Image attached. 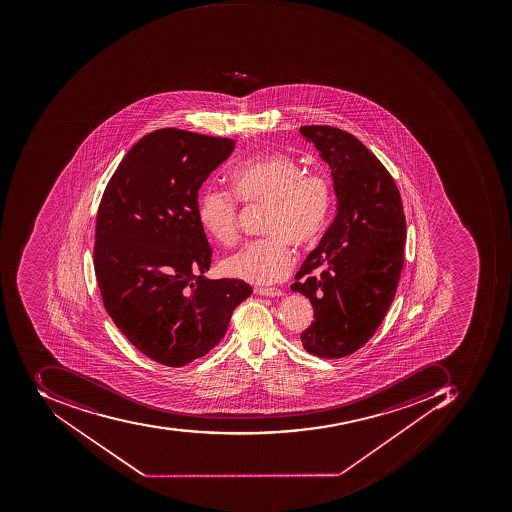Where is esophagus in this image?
<instances>
[{
    "instance_id": "34e87169",
    "label": "esophagus",
    "mask_w": 512,
    "mask_h": 512,
    "mask_svg": "<svg viewBox=\"0 0 512 512\" xmlns=\"http://www.w3.org/2000/svg\"><path fill=\"white\" fill-rule=\"evenodd\" d=\"M254 293L261 296H273V298L275 296H282L281 290L275 289V287H256Z\"/></svg>"
}]
</instances>
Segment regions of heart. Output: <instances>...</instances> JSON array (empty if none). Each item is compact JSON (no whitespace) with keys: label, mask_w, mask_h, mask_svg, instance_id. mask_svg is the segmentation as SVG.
Returning <instances> with one entry per match:
<instances>
[{"label":"heart","mask_w":512,"mask_h":512,"mask_svg":"<svg viewBox=\"0 0 512 512\" xmlns=\"http://www.w3.org/2000/svg\"><path fill=\"white\" fill-rule=\"evenodd\" d=\"M231 191L244 203L267 205L265 239L253 240L220 262L223 275L253 284L281 281L293 267L292 243L309 247L317 242L331 219V181L289 153H272L245 161L231 172ZM230 192L203 189L199 219L203 231L219 244L237 239V202Z\"/></svg>","instance_id":"heart-1"}]
</instances>
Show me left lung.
<instances>
[{
	"label": "left lung",
	"mask_w": 512,
	"mask_h": 512,
	"mask_svg": "<svg viewBox=\"0 0 512 512\" xmlns=\"http://www.w3.org/2000/svg\"><path fill=\"white\" fill-rule=\"evenodd\" d=\"M299 132L331 167L338 200L337 217L292 284L315 318L301 341L309 354L341 359L365 345L393 303L404 267V209L391 175L354 135L331 126Z\"/></svg>",
	"instance_id": "1"
}]
</instances>
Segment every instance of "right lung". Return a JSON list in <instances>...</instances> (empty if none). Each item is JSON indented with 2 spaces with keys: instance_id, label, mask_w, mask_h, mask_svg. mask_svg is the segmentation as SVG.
<instances>
[{
  "instance_id": "add662e5",
  "label": "right lung",
  "mask_w": 512,
  "mask_h": 512,
  "mask_svg": "<svg viewBox=\"0 0 512 512\" xmlns=\"http://www.w3.org/2000/svg\"><path fill=\"white\" fill-rule=\"evenodd\" d=\"M234 144L155 130L127 152L102 195L94 272L105 310L161 365L177 368L208 354L253 292L240 279L205 276L213 251L199 219V189Z\"/></svg>"
}]
</instances>
